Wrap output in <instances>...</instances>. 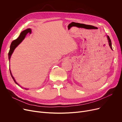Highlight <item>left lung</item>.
<instances>
[{
  "mask_svg": "<svg viewBox=\"0 0 122 122\" xmlns=\"http://www.w3.org/2000/svg\"><path fill=\"white\" fill-rule=\"evenodd\" d=\"M107 38H108V42H109V46H110V47L111 49L112 50H113V49H112V43H111V40H110V38L109 36H107Z\"/></svg>",
  "mask_w": 122,
  "mask_h": 122,
  "instance_id": "1",
  "label": "left lung"
}]
</instances>
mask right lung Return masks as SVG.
<instances>
[{
  "label": "right lung",
  "instance_id": "right-lung-1",
  "mask_svg": "<svg viewBox=\"0 0 122 122\" xmlns=\"http://www.w3.org/2000/svg\"><path fill=\"white\" fill-rule=\"evenodd\" d=\"M31 33V30L30 29H27L26 30H24V31H23L22 33L20 34V36H19L17 38V39H16L15 40H14L13 41L11 44V46H10V50H9V52L8 53V57H9V60H10V58H11V55L13 53V51L14 50V49H15V48L18 46V45L20 44L22 41L24 39V38L25 37V35H26L28 33ZM10 74H11V76H12V79H13L14 82L16 83V84L19 86V84H18V83L15 80L12 74H11V71L10 70ZM25 89H26L25 88Z\"/></svg>",
  "mask_w": 122,
  "mask_h": 122
}]
</instances>
